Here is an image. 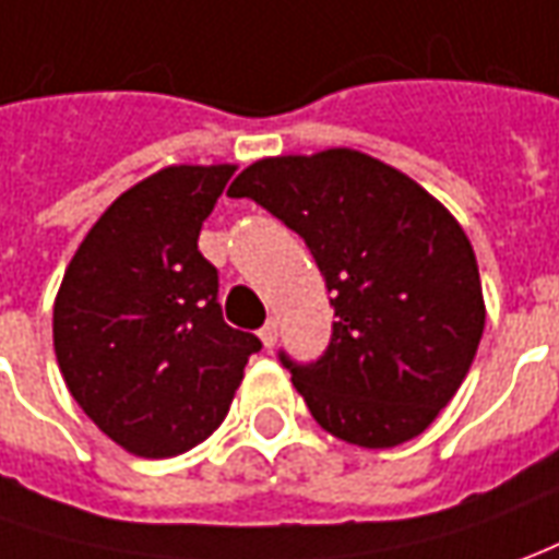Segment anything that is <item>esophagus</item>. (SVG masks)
Here are the masks:
<instances>
[{
	"label": "esophagus",
	"instance_id": "obj_1",
	"mask_svg": "<svg viewBox=\"0 0 559 559\" xmlns=\"http://www.w3.org/2000/svg\"><path fill=\"white\" fill-rule=\"evenodd\" d=\"M258 337H261V344L271 349V346L276 344V322H273V319H267V322H264V329L258 331Z\"/></svg>",
	"mask_w": 559,
	"mask_h": 559
}]
</instances>
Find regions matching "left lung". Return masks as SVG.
<instances>
[{"instance_id":"8db88e82","label":"left lung","mask_w":559,"mask_h":559,"mask_svg":"<svg viewBox=\"0 0 559 559\" xmlns=\"http://www.w3.org/2000/svg\"><path fill=\"white\" fill-rule=\"evenodd\" d=\"M228 194L301 234L334 295L325 356L280 353L313 419L371 450L426 432L463 386L487 319L478 258L448 206L356 148L261 157Z\"/></svg>"}]
</instances>
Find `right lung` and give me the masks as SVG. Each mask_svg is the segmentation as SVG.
I'll return each instance as SVG.
<instances>
[{
    "label": "right lung",
    "instance_id": "obj_1",
    "mask_svg": "<svg viewBox=\"0 0 559 559\" xmlns=\"http://www.w3.org/2000/svg\"><path fill=\"white\" fill-rule=\"evenodd\" d=\"M234 169L179 164L127 188L53 298V353L72 399L133 456L167 460L206 441L261 349L222 319L218 273L198 249Z\"/></svg>",
    "mask_w": 559,
    "mask_h": 559
}]
</instances>
